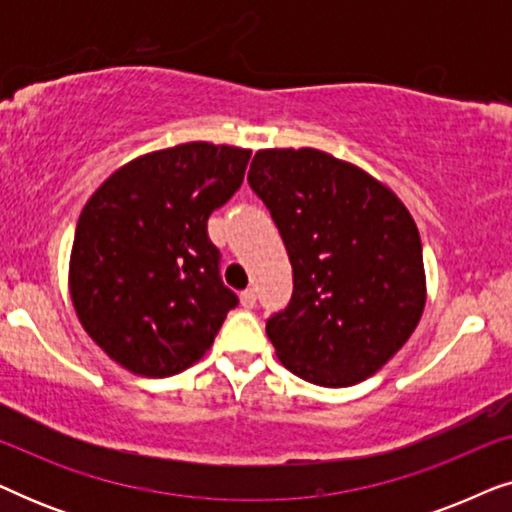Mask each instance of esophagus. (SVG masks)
<instances>
[{
	"mask_svg": "<svg viewBox=\"0 0 512 512\" xmlns=\"http://www.w3.org/2000/svg\"><path fill=\"white\" fill-rule=\"evenodd\" d=\"M240 303H242L244 307H254V305H256V291H254V289H244V291L240 293Z\"/></svg>",
	"mask_w": 512,
	"mask_h": 512,
	"instance_id": "obj_1",
	"label": "esophagus"
}]
</instances>
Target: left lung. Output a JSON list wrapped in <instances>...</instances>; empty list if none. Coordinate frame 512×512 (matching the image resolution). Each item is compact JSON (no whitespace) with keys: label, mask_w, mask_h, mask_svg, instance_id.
Here are the masks:
<instances>
[{"label":"left lung","mask_w":512,"mask_h":512,"mask_svg":"<svg viewBox=\"0 0 512 512\" xmlns=\"http://www.w3.org/2000/svg\"><path fill=\"white\" fill-rule=\"evenodd\" d=\"M249 186L293 265V296L265 333L293 375L352 387L394 359L422 319L417 223L387 184L319 149H261Z\"/></svg>","instance_id":"8db88e82"}]
</instances>
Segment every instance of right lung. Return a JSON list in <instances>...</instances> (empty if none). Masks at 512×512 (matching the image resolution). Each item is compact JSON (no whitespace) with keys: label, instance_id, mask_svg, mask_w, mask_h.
Here are the masks:
<instances>
[{"label":"right lung","instance_id":"obj_1","mask_svg":"<svg viewBox=\"0 0 512 512\" xmlns=\"http://www.w3.org/2000/svg\"><path fill=\"white\" fill-rule=\"evenodd\" d=\"M249 149L186 142L137 156L90 195L69 254V296L90 340L139 377L198 363L237 296L207 219L242 186Z\"/></svg>","mask_w":512,"mask_h":512}]
</instances>
